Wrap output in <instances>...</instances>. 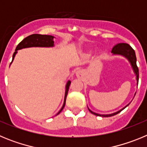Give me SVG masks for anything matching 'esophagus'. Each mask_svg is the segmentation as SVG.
Returning <instances> with one entry per match:
<instances>
[{"label": "esophagus", "instance_id": "esophagus-1", "mask_svg": "<svg viewBox=\"0 0 147 147\" xmlns=\"http://www.w3.org/2000/svg\"><path fill=\"white\" fill-rule=\"evenodd\" d=\"M76 75L77 77H82L83 75H84V72L82 71H81V70H80V71H76Z\"/></svg>", "mask_w": 147, "mask_h": 147}]
</instances>
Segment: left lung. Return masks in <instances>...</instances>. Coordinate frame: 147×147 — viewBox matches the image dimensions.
Here are the masks:
<instances>
[{
    "label": "left lung",
    "mask_w": 147,
    "mask_h": 147,
    "mask_svg": "<svg viewBox=\"0 0 147 147\" xmlns=\"http://www.w3.org/2000/svg\"><path fill=\"white\" fill-rule=\"evenodd\" d=\"M111 52L113 54H118V55H122L124 56V57L127 58L129 62H130L131 65H132V69L134 71L135 74L136 75V80H137V84H138V80H139V72H138V67L137 64H136V53H135V51L133 50L132 47L129 44L127 43H119L117 45H115L112 49V51ZM128 106V105L126 106L125 107H124L123 109L120 110L119 111L116 113H114L112 114H108V115H101V114L96 113L93 112L91 110H89V111L92 114L95 115H97V116H102V117H110V116H113V115H115L116 114L119 113L121 111L124 110V108Z\"/></svg>",
    "instance_id": "1"
}]
</instances>
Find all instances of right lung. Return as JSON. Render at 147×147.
I'll return each instance as SVG.
<instances>
[{"instance_id":"add662e5","label":"right lung","mask_w":147,"mask_h":147,"mask_svg":"<svg viewBox=\"0 0 147 147\" xmlns=\"http://www.w3.org/2000/svg\"><path fill=\"white\" fill-rule=\"evenodd\" d=\"M53 46H54V37L53 36L38 34H34L29 35V36L23 39L21 42L18 45L16 49H15V51L13 54L12 61L14 58H15V54H17V51L20 50V49L29 47H53ZM70 85H71V81H68L65 86V94L64 103H63V105H62L61 110H59V113L57 115L60 113V112L63 110L65 105L66 97H67V93H68V89H69Z\"/></svg>"}]
</instances>
